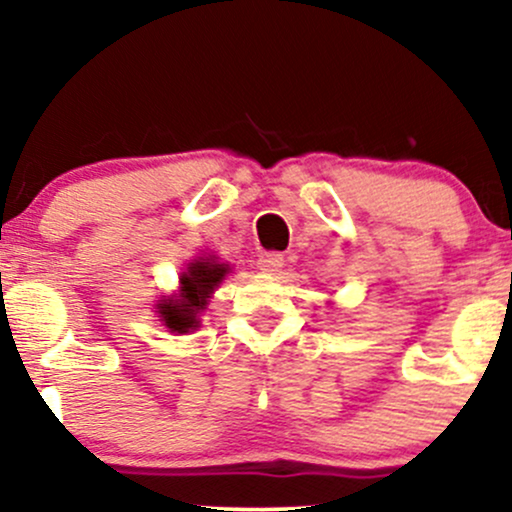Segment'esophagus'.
Segmentation results:
<instances>
[{
    "label": "esophagus",
    "mask_w": 512,
    "mask_h": 512,
    "mask_svg": "<svg viewBox=\"0 0 512 512\" xmlns=\"http://www.w3.org/2000/svg\"><path fill=\"white\" fill-rule=\"evenodd\" d=\"M257 267L267 274L279 272L284 267V255L281 252H264V255H260V260H257Z\"/></svg>",
    "instance_id": "obj_1"
}]
</instances>
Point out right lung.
I'll return each instance as SVG.
<instances>
[{
  "label": "right lung",
  "mask_w": 512,
  "mask_h": 512,
  "mask_svg": "<svg viewBox=\"0 0 512 512\" xmlns=\"http://www.w3.org/2000/svg\"><path fill=\"white\" fill-rule=\"evenodd\" d=\"M228 267L216 260H195L180 279V296L175 301L158 303V313L170 332H190L197 327V313H202L211 291L221 284Z\"/></svg>",
  "instance_id": "obj_1"
}]
</instances>
